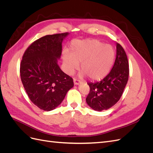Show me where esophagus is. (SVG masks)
Wrapping results in <instances>:
<instances>
[{
	"instance_id": "34e87169",
	"label": "esophagus",
	"mask_w": 153,
	"mask_h": 153,
	"mask_svg": "<svg viewBox=\"0 0 153 153\" xmlns=\"http://www.w3.org/2000/svg\"><path fill=\"white\" fill-rule=\"evenodd\" d=\"M73 81H74V84H75V85H79L82 82L81 80L76 79V78H73Z\"/></svg>"
}]
</instances>
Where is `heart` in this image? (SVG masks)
Masks as SVG:
<instances>
[{"label":"heart","mask_w":153,"mask_h":153,"mask_svg":"<svg viewBox=\"0 0 153 153\" xmlns=\"http://www.w3.org/2000/svg\"><path fill=\"white\" fill-rule=\"evenodd\" d=\"M115 52L110 45L91 39L75 40L70 47V55L64 53L62 59L66 71L72 74L81 62L82 70L92 80L105 77L112 68Z\"/></svg>","instance_id":"1"}]
</instances>
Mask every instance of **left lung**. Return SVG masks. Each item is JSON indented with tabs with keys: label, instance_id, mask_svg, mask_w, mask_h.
<instances>
[{
	"label": "left lung",
	"instance_id": "obj_1",
	"mask_svg": "<svg viewBox=\"0 0 153 153\" xmlns=\"http://www.w3.org/2000/svg\"><path fill=\"white\" fill-rule=\"evenodd\" d=\"M116 58L110 72L102 80L89 82L90 87L86 102L94 110L101 111L112 107L121 98L128 80L129 64L126 52L117 43Z\"/></svg>",
	"mask_w": 153,
	"mask_h": 153
}]
</instances>
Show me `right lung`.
Here are the masks:
<instances>
[{
    "instance_id": "obj_1",
    "label": "right lung",
    "mask_w": 153,
    "mask_h": 153,
    "mask_svg": "<svg viewBox=\"0 0 153 153\" xmlns=\"http://www.w3.org/2000/svg\"><path fill=\"white\" fill-rule=\"evenodd\" d=\"M68 32L47 35L34 41L22 57L21 80L29 99L41 110L50 111L61 103L73 80L57 64L62 42Z\"/></svg>"
}]
</instances>
